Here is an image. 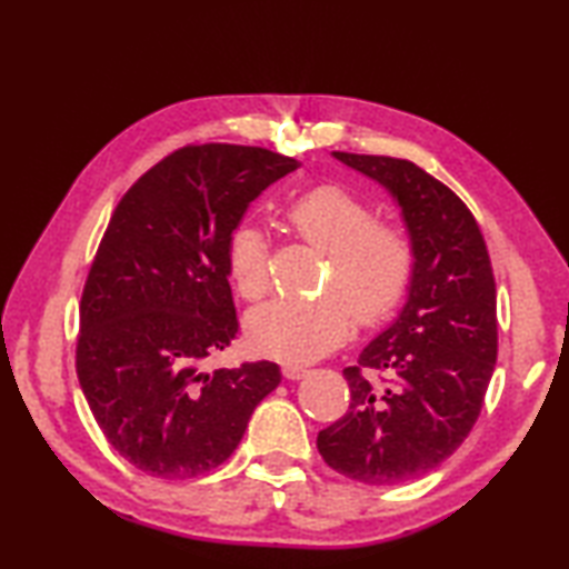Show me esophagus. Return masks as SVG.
<instances>
[{"instance_id":"esophagus-1","label":"esophagus","mask_w":569,"mask_h":569,"mask_svg":"<svg viewBox=\"0 0 569 569\" xmlns=\"http://www.w3.org/2000/svg\"><path fill=\"white\" fill-rule=\"evenodd\" d=\"M308 373V369L306 366H298V363H283V377L286 379H303Z\"/></svg>"}]
</instances>
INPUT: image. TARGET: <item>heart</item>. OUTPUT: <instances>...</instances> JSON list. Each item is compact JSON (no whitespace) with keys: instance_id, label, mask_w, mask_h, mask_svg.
<instances>
[{"instance_id":"obj_1","label":"heart","mask_w":569,"mask_h":569,"mask_svg":"<svg viewBox=\"0 0 569 569\" xmlns=\"http://www.w3.org/2000/svg\"><path fill=\"white\" fill-rule=\"evenodd\" d=\"M293 233L326 253L316 298H276L246 319L256 351L281 361H313L336 349L353 326L377 323L409 293L417 271V248L407 228L377 220L366 200L341 186H319L286 208ZM226 266L236 291L256 301L271 288L266 233L240 223L228 236Z\"/></svg>"}]
</instances>
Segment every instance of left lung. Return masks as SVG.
<instances>
[{"label": "left lung", "mask_w": 569, "mask_h": 569, "mask_svg": "<svg viewBox=\"0 0 569 569\" xmlns=\"http://www.w3.org/2000/svg\"><path fill=\"white\" fill-rule=\"evenodd\" d=\"M379 180L417 248L409 301L346 366L349 411L319 431L326 465L389 487L439 467L467 439L497 363V288L487 243L455 190L409 160L333 152Z\"/></svg>", "instance_id": "left-lung-1"}]
</instances>
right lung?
<instances>
[{"label": "right lung", "instance_id": "obj_1", "mask_svg": "<svg viewBox=\"0 0 569 569\" xmlns=\"http://www.w3.org/2000/svg\"><path fill=\"white\" fill-rule=\"evenodd\" d=\"M296 168L266 148L186 146L114 208L82 288L74 366L104 439L134 469L158 479L208 475L281 381L273 361L206 371V359L238 333L230 230Z\"/></svg>", "mask_w": 569, "mask_h": 569}]
</instances>
